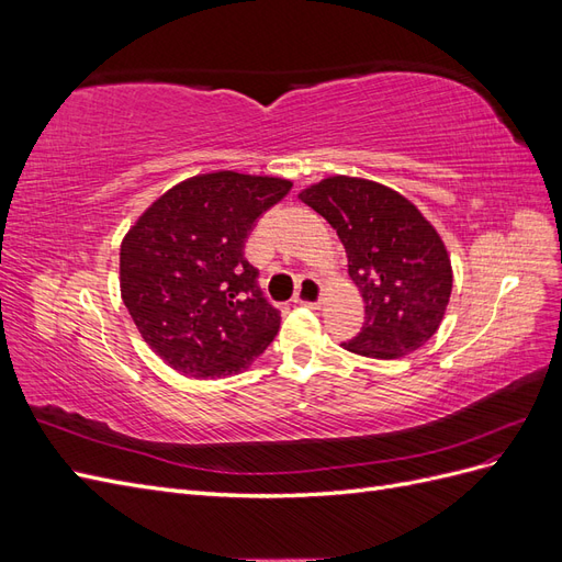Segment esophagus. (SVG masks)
<instances>
[{
  "mask_svg": "<svg viewBox=\"0 0 562 562\" xmlns=\"http://www.w3.org/2000/svg\"><path fill=\"white\" fill-rule=\"evenodd\" d=\"M323 300V285L318 279L314 277H304L300 279V285H297V293H295V302L297 304H304V307H318Z\"/></svg>",
  "mask_w": 562,
  "mask_h": 562,
  "instance_id": "esophagus-1",
  "label": "esophagus"
}]
</instances>
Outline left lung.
<instances>
[{
    "instance_id": "8db88e82",
    "label": "left lung",
    "mask_w": 562,
    "mask_h": 562,
    "mask_svg": "<svg viewBox=\"0 0 562 562\" xmlns=\"http://www.w3.org/2000/svg\"><path fill=\"white\" fill-rule=\"evenodd\" d=\"M297 196L337 232L366 302L361 333L342 347L389 361L427 345L448 310L452 265L415 203L386 184L349 176L321 180Z\"/></svg>"
}]
</instances>
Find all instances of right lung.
Returning <instances> with one entry per match:
<instances>
[{"instance_id":"obj_1","label":"right lung","mask_w":562,"mask_h":562,"mask_svg":"<svg viewBox=\"0 0 562 562\" xmlns=\"http://www.w3.org/2000/svg\"><path fill=\"white\" fill-rule=\"evenodd\" d=\"M293 182L215 171L187 178L135 220L119 252L122 300L149 349L180 375L244 372L281 326L244 246Z\"/></svg>"}]
</instances>
